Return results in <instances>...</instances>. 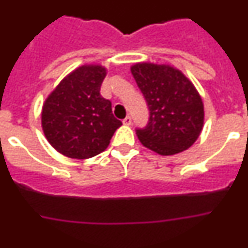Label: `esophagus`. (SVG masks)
Returning a JSON list of instances; mask_svg holds the SVG:
<instances>
[{"label":"esophagus","instance_id":"34e87169","mask_svg":"<svg viewBox=\"0 0 248 248\" xmlns=\"http://www.w3.org/2000/svg\"><path fill=\"white\" fill-rule=\"evenodd\" d=\"M131 123H133V119H131L130 117H126L125 119L123 120V124H124V125H131Z\"/></svg>","mask_w":248,"mask_h":248}]
</instances>
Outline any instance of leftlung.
<instances>
[{"mask_svg": "<svg viewBox=\"0 0 248 248\" xmlns=\"http://www.w3.org/2000/svg\"><path fill=\"white\" fill-rule=\"evenodd\" d=\"M131 74L149 108L148 124L137 129L140 143L160 155L189 149L203 125V104L194 84L170 65L138 63Z\"/></svg>", "mask_w": 248, "mask_h": 248, "instance_id": "1", "label": "left lung"}]
</instances>
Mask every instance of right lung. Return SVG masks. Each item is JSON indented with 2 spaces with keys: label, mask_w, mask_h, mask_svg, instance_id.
I'll list each match as a JSON object with an SVG mask.
<instances>
[{
  "label": "right lung",
  "mask_w": 248,
  "mask_h": 248,
  "mask_svg": "<svg viewBox=\"0 0 248 248\" xmlns=\"http://www.w3.org/2000/svg\"><path fill=\"white\" fill-rule=\"evenodd\" d=\"M107 71L82 65L67 76L43 104L42 128L49 144L72 159H88L108 148L122 125L110 100L100 95Z\"/></svg>",
  "instance_id": "add662e5"
}]
</instances>
